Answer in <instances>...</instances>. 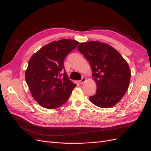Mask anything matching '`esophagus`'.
Segmentation results:
<instances>
[{"mask_svg": "<svg viewBox=\"0 0 151 151\" xmlns=\"http://www.w3.org/2000/svg\"><path fill=\"white\" fill-rule=\"evenodd\" d=\"M86 81V78H81V80H80V81H79V83H80V84H83V83L85 82Z\"/></svg>", "mask_w": 151, "mask_h": 151, "instance_id": "esophagus-1", "label": "esophagus"}]
</instances>
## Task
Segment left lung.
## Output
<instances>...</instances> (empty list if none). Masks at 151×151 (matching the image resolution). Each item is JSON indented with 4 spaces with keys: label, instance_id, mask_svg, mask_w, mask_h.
Returning a JSON list of instances; mask_svg holds the SVG:
<instances>
[{
    "label": "left lung",
    "instance_id": "obj_1",
    "mask_svg": "<svg viewBox=\"0 0 151 151\" xmlns=\"http://www.w3.org/2000/svg\"><path fill=\"white\" fill-rule=\"evenodd\" d=\"M78 50L89 61L96 83V93L89 97L90 100L101 108L116 105L129 88L131 73L127 63L117 51L106 43L82 42Z\"/></svg>",
    "mask_w": 151,
    "mask_h": 151
}]
</instances>
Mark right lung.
I'll list each match as a JSON object with an SVG mask.
<instances>
[{
  "instance_id": "obj_1",
  "label": "right lung",
  "mask_w": 151,
  "mask_h": 151,
  "mask_svg": "<svg viewBox=\"0 0 151 151\" xmlns=\"http://www.w3.org/2000/svg\"><path fill=\"white\" fill-rule=\"evenodd\" d=\"M78 44L71 40L53 41L29 61L26 81L32 97L42 107L57 109L70 98L76 85L67 76L64 60Z\"/></svg>"
}]
</instances>
